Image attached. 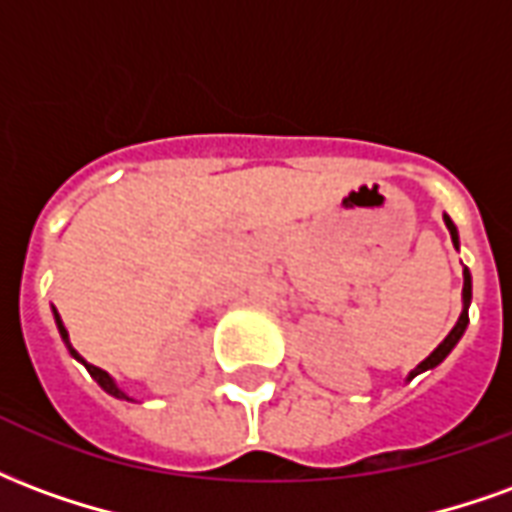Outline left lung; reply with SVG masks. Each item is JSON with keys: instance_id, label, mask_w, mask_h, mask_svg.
I'll list each match as a JSON object with an SVG mask.
<instances>
[{"instance_id": "8db88e82", "label": "left lung", "mask_w": 512, "mask_h": 512, "mask_svg": "<svg viewBox=\"0 0 512 512\" xmlns=\"http://www.w3.org/2000/svg\"><path fill=\"white\" fill-rule=\"evenodd\" d=\"M444 222H447V230H450L452 235V244L458 246V233H455V224L450 222V216H444ZM469 301H472V277H469V271H463V312L461 318H458V323L452 326V332L444 337V343L433 351V354L422 362V365H417V370H411V378L417 376V373H422V370H430V367H436L444 359V356L450 354L452 348H455V343L461 340L463 332H466V323H469Z\"/></svg>"}]
</instances>
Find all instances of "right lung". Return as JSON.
I'll use <instances>...</instances> for the list:
<instances>
[{
	"instance_id": "add662e5",
	"label": "right lung",
	"mask_w": 512,
	"mask_h": 512,
	"mask_svg": "<svg viewBox=\"0 0 512 512\" xmlns=\"http://www.w3.org/2000/svg\"><path fill=\"white\" fill-rule=\"evenodd\" d=\"M54 318H57V329H60L62 340H65V345H68V351H71V354L76 356V359H82V356H79V354H76V351H73L71 343H68V332H65V326H62V321H60V315H57V310H54ZM82 362H84V359H82ZM84 367H87V373H90V376H93L95 381H98V384H101V389H104V392H109V395H115V397H126V392H120V389H117L115 381L109 378V373H104L101 367L87 365V362H84ZM126 400H128V397H126Z\"/></svg>"
}]
</instances>
